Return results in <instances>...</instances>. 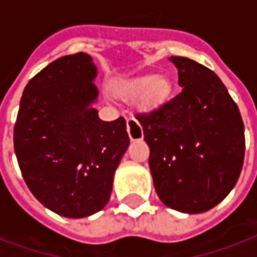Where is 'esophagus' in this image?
Segmentation results:
<instances>
[{
	"mask_svg": "<svg viewBox=\"0 0 257 257\" xmlns=\"http://www.w3.org/2000/svg\"><path fill=\"white\" fill-rule=\"evenodd\" d=\"M126 131H128L129 139L135 142V140H142L143 139V131L142 126L139 125V122L135 118L126 119Z\"/></svg>",
	"mask_w": 257,
	"mask_h": 257,
	"instance_id": "1",
	"label": "esophagus"
}]
</instances>
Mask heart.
<instances>
[{
	"label": "heart",
	"instance_id": "b5f03b06",
	"mask_svg": "<svg viewBox=\"0 0 257 257\" xmlns=\"http://www.w3.org/2000/svg\"><path fill=\"white\" fill-rule=\"evenodd\" d=\"M173 91V81L166 75H142L119 81L114 94L122 100H135L143 113H151L167 102Z\"/></svg>",
	"mask_w": 257,
	"mask_h": 257
}]
</instances>
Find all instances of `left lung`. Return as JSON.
Wrapping results in <instances>:
<instances>
[{
  "label": "left lung",
  "mask_w": 257,
  "mask_h": 257,
  "mask_svg": "<svg viewBox=\"0 0 257 257\" xmlns=\"http://www.w3.org/2000/svg\"><path fill=\"white\" fill-rule=\"evenodd\" d=\"M182 91L139 114L150 170L163 204L185 214L214 208L234 188L245 154L244 122L225 84L206 66L170 57Z\"/></svg>",
  "instance_id": "obj_1"
}]
</instances>
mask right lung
<instances>
[{"mask_svg": "<svg viewBox=\"0 0 257 257\" xmlns=\"http://www.w3.org/2000/svg\"><path fill=\"white\" fill-rule=\"evenodd\" d=\"M98 76L87 53L60 57L24 88L13 143L23 178L43 206L65 218L96 214L110 200L129 147L122 117L102 121Z\"/></svg>", "mask_w": 257, "mask_h": 257, "instance_id": "add662e5", "label": "right lung"}]
</instances>
